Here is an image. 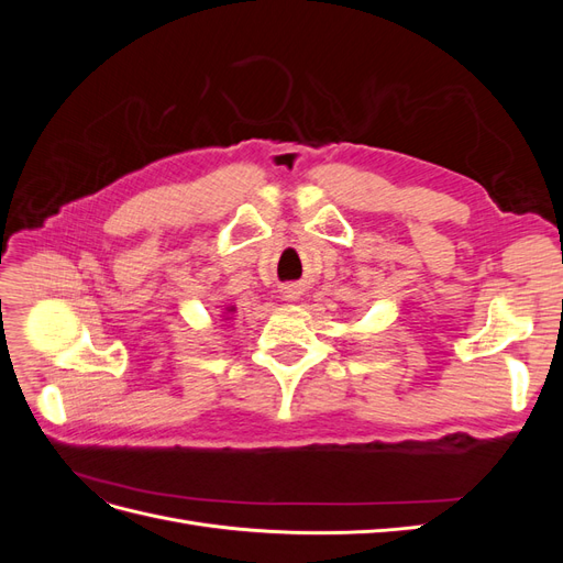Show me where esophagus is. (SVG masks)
Segmentation results:
<instances>
[{"label": "esophagus", "instance_id": "1", "mask_svg": "<svg viewBox=\"0 0 563 563\" xmlns=\"http://www.w3.org/2000/svg\"><path fill=\"white\" fill-rule=\"evenodd\" d=\"M298 294H300V291H298V288H294V286H288V288H286V291H284V298H286V300H298Z\"/></svg>", "mask_w": 563, "mask_h": 563}]
</instances>
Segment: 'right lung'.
Returning <instances> with one entry per match:
<instances>
[{"mask_svg": "<svg viewBox=\"0 0 563 563\" xmlns=\"http://www.w3.org/2000/svg\"><path fill=\"white\" fill-rule=\"evenodd\" d=\"M234 312H236V308H234V305H228V308H225V312H223V314H220V317H223L225 321H230Z\"/></svg>", "mask_w": 563, "mask_h": 563, "instance_id": "add662e5", "label": "right lung"}]
</instances>
